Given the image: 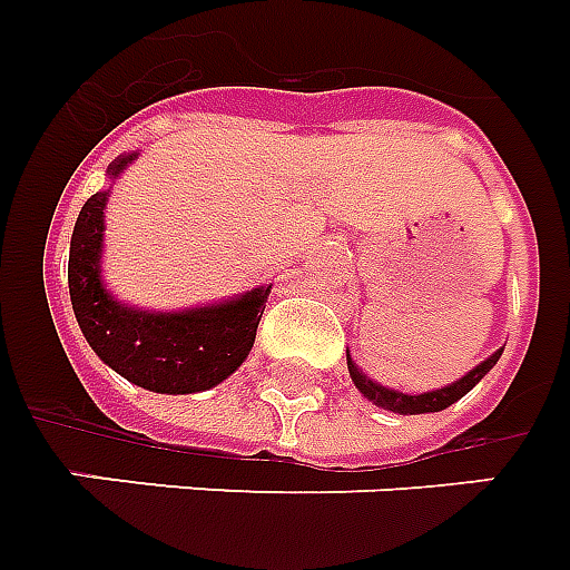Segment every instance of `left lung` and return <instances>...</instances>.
<instances>
[{"label":"left lung","instance_id":"obj_1","mask_svg":"<svg viewBox=\"0 0 570 570\" xmlns=\"http://www.w3.org/2000/svg\"><path fill=\"white\" fill-rule=\"evenodd\" d=\"M503 356V347L494 350L485 362H480L476 367L465 373V376H459L456 382H450L444 389H435V391H423V394H403L397 389H389V385H382V382L371 380L367 373L358 367L353 358H350V350H347V367H350V376L356 382L358 394L364 400H371L373 406L385 409V412H394V414H426V412H441V409L453 406L456 400H462L468 391L476 385V382L485 376V373L498 364V358Z\"/></svg>","mask_w":570,"mask_h":570}]
</instances>
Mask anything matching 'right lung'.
<instances>
[{
  "label": "right lung",
  "instance_id": "1",
  "mask_svg": "<svg viewBox=\"0 0 570 570\" xmlns=\"http://www.w3.org/2000/svg\"><path fill=\"white\" fill-rule=\"evenodd\" d=\"M138 149L108 164L117 181ZM111 185L81 206L70 238V299L90 350L131 385L156 394H197L220 385L247 362L271 285L190 308H140L117 299L102 279L105 206Z\"/></svg>",
  "mask_w": 570,
  "mask_h": 570
}]
</instances>
